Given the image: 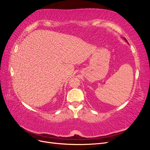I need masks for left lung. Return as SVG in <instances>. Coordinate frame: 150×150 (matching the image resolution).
<instances>
[{
    "mask_svg": "<svg viewBox=\"0 0 150 150\" xmlns=\"http://www.w3.org/2000/svg\"><path fill=\"white\" fill-rule=\"evenodd\" d=\"M125 40H126V41H127V40H126V39H125Z\"/></svg>",
    "mask_w": 150,
    "mask_h": 150,
    "instance_id": "8db88e82",
    "label": "left lung"
}]
</instances>
